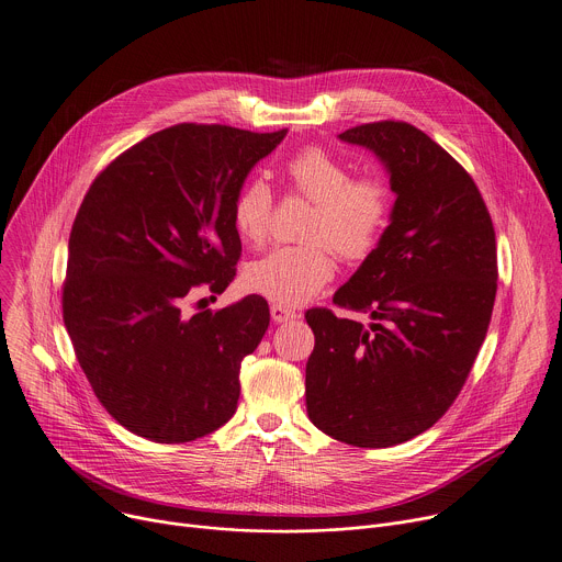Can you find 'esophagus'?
Instances as JSON below:
<instances>
[{
	"label": "esophagus",
	"mask_w": 562,
	"mask_h": 562,
	"mask_svg": "<svg viewBox=\"0 0 562 562\" xmlns=\"http://www.w3.org/2000/svg\"><path fill=\"white\" fill-rule=\"evenodd\" d=\"M271 318L276 323H291L297 318V314H295V310L284 307V304H271Z\"/></svg>",
	"instance_id": "obj_1"
}]
</instances>
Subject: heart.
Segmentation results:
<instances>
[{
    "label": "heart",
    "mask_w": 562,
    "mask_h": 562,
    "mask_svg": "<svg viewBox=\"0 0 562 562\" xmlns=\"http://www.w3.org/2000/svg\"><path fill=\"white\" fill-rule=\"evenodd\" d=\"M293 190L314 203L304 228L307 244L278 246L246 267V286L276 304L293 307L314 297L336 271L334 251L347 262L366 260L379 246L390 220V190L376 177H351L345 161L321 145H307L289 159ZM273 222V192L262 179L246 181L233 201L239 237L260 246Z\"/></svg>",
    "instance_id": "b5f03b06"
}]
</instances>
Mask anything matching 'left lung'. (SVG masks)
Returning a JSON list of instances; mask_svg holds the SVG:
<instances>
[{
	"mask_svg": "<svg viewBox=\"0 0 562 562\" xmlns=\"http://www.w3.org/2000/svg\"><path fill=\"white\" fill-rule=\"evenodd\" d=\"M390 170L392 222L361 269L314 307L307 415L325 435L387 448L435 426L462 392L486 338L497 291L495 231L473 177L403 121L349 127Z\"/></svg>",
	"mask_w": 562,
	"mask_h": 562,
	"instance_id": "left-lung-1",
	"label": "left lung"
}]
</instances>
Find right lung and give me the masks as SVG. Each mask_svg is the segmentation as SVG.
Instances as JSON below:
<instances>
[{"label": "right lung", "mask_w": 562, "mask_h": 562, "mask_svg": "<svg viewBox=\"0 0 562 562\" xmlns=\"http://www.w3.org/2000/svg\"><path fill=\"white\" fill-rule=\"evenodd\" d=\"M284 136L179 123L89 186L69 237L63 318L95 398L130 432L186 443L235 415L239 366L269 327V302L246 295L213 312L199 295L233 282L235 194Z\"/></svg>", "instance_id": "right-lung-1"}]
</instances>
